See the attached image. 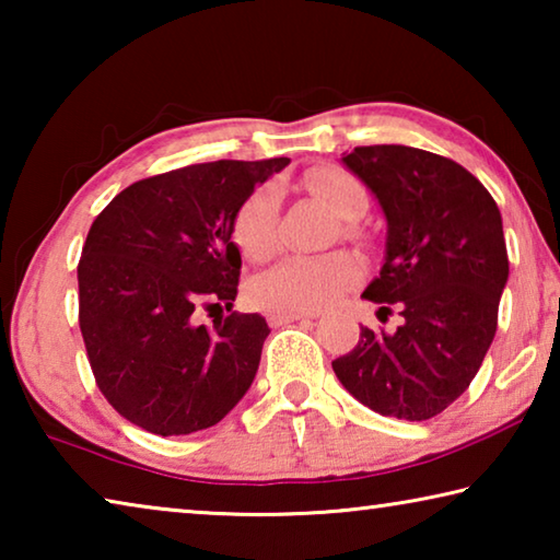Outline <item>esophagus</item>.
<instances>
[{"label": "esophagus", "instance_id": "1", "mask_svg": "<svg viewBox=\"0 0 560 560\" xmlns=\"http://www.w3.org/2000/svg\"><path fill=\"white\" fill-rule=\"evenodd\" d=\"M267 318H269L271 326H283V324H291V320L316 318V314H301V311H271Z\"/></svg>", "mask_w": 560, "mask_h": 560}]
</instances>
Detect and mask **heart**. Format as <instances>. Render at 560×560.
Returning <instances> with one entry per match:
<instances>
[{
	"label": "heart",
	"instance_id": "heart-1",
	"mask_svg": "<svg viewBox=\"0 0 560 560\" xmlns=\"http://www.w3.org/2000/svg\"><path fill=\"white\" fill-rule=\"evenodd\" d=\"M303 185L340 220H355L368 207L363 185L340 167L311 170ZM277 189L259 187L234 217V240L249 259H267L277 249ZM358 279V259L343 252L326 257H287L252 281V299L271 311L314 314L338 301Z\"/></svg>",
	"mask_w": 560,
	"mask_h": 560
}]
</instances>
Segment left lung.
Wrapping results in <instances>:
<instances>
[{
	"label": "left lung",
	"instance_id": "left-lung-1",
	"mask_svg": "<svg viewBox=\"0 0 560 560\" xmlns=\"http://www.w3.org/2000/svg\"><path fill=\"white\" fill-rule=\"evenodd\" d=\"M381 205V273L363 299L400 303L395 334L360 328L334 360L346 390L371 410L422 422L467 390L497 334L509 279L494 197L450 158L407 145H365L340 158Z\"/></svg>",
	"mask_w": 560,
	"mask_h": 560
}]
</instances>
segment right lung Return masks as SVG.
<instances>
[{"label":"right lung","instance_id":"right-lung-1","mask_svg":"<svg viewBox=\"0 0 560 560\" xmlns=\"http://www.w3.org/2000/svg\"><path fill=\"white\" fill-rule=\"evenodd\" d=\"M289 158L217 160L132 183L91 224L79 261V324L106 400L163 438L212 428L259 371L269 326L232 310L242 254L234 217Z\"/></svg>","mask_w":560,"mask_h":560}]
</instances>
